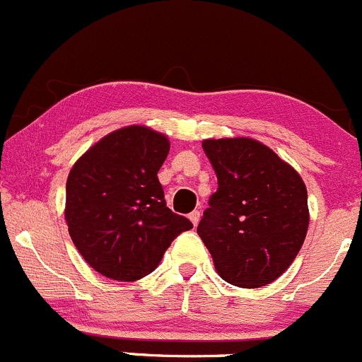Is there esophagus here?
<instances>
[{"label": "esophagus", "instance_id": "1", "mask_svg": "<svg viewBox=\"0 0 362 362\" xmlns=\"http://www.w3.org/2000/svg\"><path fill=\"white\" fill-rule=\"evenodd\" d=\"M188 218H189V221H192L193 225H197L200 221V211L199 209H195V211H192V213L188 214Z\"/></svg>", "mask_w": 362, "mask_h": 362}]
</instances>
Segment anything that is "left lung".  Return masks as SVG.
<instances>
[{
  "instance_id": "1",
  "label": "left lung",
  "mask_w": 362,
  "mask_h": 362,
  "mask_svg": "<svg viewBox=\"0 0 362 362\" xmlns=\"http://www.w3.org/2000/svg\"><path fill=\"white\" fill-rule=\"evenodd\" d=\"M202 148L218 189L197 234L227 284L266 287L288 269L306 238V185L294 167L255 139H206Z\"/></svg>"
}]
</instances>
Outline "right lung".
Listing matches in <instances>:
<instances>
[{"instance_id":"1","label":"right lung","mask_w":362,"mask_h":362,"mask_svg":"<svg viewBox=\"0 0 362 362\" xmlns=\"http://www.w3.org/2000/svg\"><path fill=\"white\" fill-rule=\"evenodd\" d=\"M169 149L167 135L132 124L100 139L71 167L64 220L75 248L96 273L141 280L193 227L167 207L158 181Z\"/></svg>"}]
</instances>
